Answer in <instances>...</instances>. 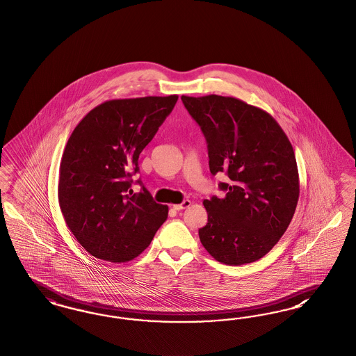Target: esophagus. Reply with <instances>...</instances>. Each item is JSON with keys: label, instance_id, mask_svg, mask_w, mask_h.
I'll return each mask as SVG.
<instances>
[{"label": "esophagus", "instance_id": "obj_1", "mask_svg": "<svg viewBox=\"0 0 356 356\" xmlns=\"http://www.w3.org/2000/svg\"><path fill=\"white\" fill-rule=\"evenodd\" d=\"M191 205V200H184L181 204H175L173 209L175 211H183L185 208H188Z\"/></svg>", "mask_w": 356, "mask_h": 356}]
</instances>
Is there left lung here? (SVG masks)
Segmentation results:
<instances>
[{
	"label": "left lung",
	"mask_w": 356,
	"mask_h": 356,
	"mask_svg": "<svg viewBox=\"0 0 356 356\" xmlns=\"http://www.w3.org/2000/svg\"><path fill=\"white\" fill-rule=\"evenodd\" d=\"M208 144L212 175L227 195L204 200L208 222L200 241L216 261L250 264L268 254L289 227L299 197L290 140L266 111L232 97H181Z\"/></svg>",
	"instance_id": "obj_1"
}]
</instances>
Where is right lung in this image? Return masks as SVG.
Wrapping results in <instances>:
<instances>
[{"mask_svg":"<svg viewBox=\"0 0 356 356\" xmlns=\"http://www.w3.org/2000/svg\"><path fill=\"white\" fill-rule=\"evenodd\" d=\"M177 98L106 100L74 128L59 165L58 201L66 225L91 256L131 261L167 220L168 207L144 186L134 193L131 176Z\"/></svg>","mask_w":356,"mask_h":356,"instance_id":"add662e5","label":"right lung"}]
</instances>
